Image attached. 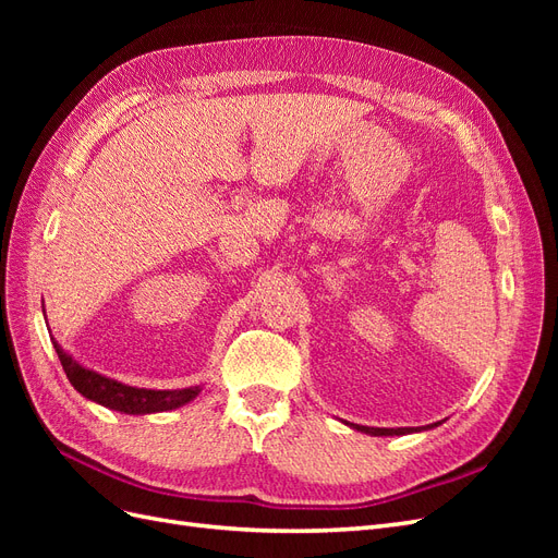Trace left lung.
Returning <instances> with one entry per match:
<instances>
[{
    "label": "left lung",
    "instance_id": "1",
    "mask_svg": "<svg viewBox=\"0 0 558 558\" xmlns=\"http://www.w3.org/2000/svg\"><path fill=\"white\" fill-rule=\"evenodd\" d=\"M353 428L361 430V433H367V435H404V433H412V428H369V426H353Z\"/></svg>",
    "mask_w": 558,
    "mask_h": 558
}]
</instances>
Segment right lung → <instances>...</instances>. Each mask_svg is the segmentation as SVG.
Here are the masks:
<instances>
[{"label":"right lung","mask_w":558,"mask_h":558,"mask_svg":"<svg viewBox=\"0 0 558 558\" xmlns=\"http://www.w3.org/2000/svg\"><path fill=\"white\" fill-rule=\"evenodd\" d=\"M58 359L62 363V369L66 373V379L72 381V386L81 396H86L88 400H95L99 404H105L109 410L116 412H125V414H154V412H167V410H177L181 404L191 402L199 388H181V391H154V388H134L128 384H121L116 379L102 377L93 373V369L78 365L70 353H64L58 342H53Z\"/></svg>","instance_id":"obj_1"}]
</instances>
